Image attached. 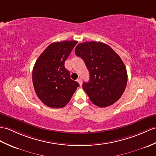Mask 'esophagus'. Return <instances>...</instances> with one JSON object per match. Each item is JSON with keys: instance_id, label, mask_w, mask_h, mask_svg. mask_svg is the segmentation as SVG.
<instances>
[{"instance_id": "esophagus-1", "label": "esophagus", "mask_w": 156, "mask_h": 156, "mask_svg": "<svg viewBox=\"0 0 156 156\" xmlns=\"http://www.w3.org/2000/svg\"><path fill=\"white\" fill-rule=\"evenodd\" d=\"M77 82L79 83L80 86H82V80H81L80 78H78V79L77 80Z\"/></svg>"}]
</instances>
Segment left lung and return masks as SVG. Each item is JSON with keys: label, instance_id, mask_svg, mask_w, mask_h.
Wrapping results in <instances>:
<instances>
[{"label": "left lung", "instance_id": "left-lung-1", "mask_svg": "<svg viewBox=\"0 0 156 156\" xmlns=\"http://www.w3.org/2000/svg\"><path fill=\"white\" fill-rule=\"evenodd\" d=\"M76 55L84 61L90 80L84 82L83 90L91 102L104 108L120 98L128 80L123 61L110 46L101 42H85L77 45Z\"/></svg>", "mask_w": 156, "mask_h": 156}]
</instances>
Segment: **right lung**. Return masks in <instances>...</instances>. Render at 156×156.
Wrapping results in <instances>:
<instances>
[{
	"instance_id": "add662e5",
	"label": "right lung",
	"mask_w": 156,
	"mask_h": 156,
	"mask_svg": "<svg viewBox=\"0 0 156 156\" xmlns=\"http://www.w3.org/2000/svg\"><path fill=\"white\" fill-rule=\"evenodd\" d=\"M77 41L53 42L40 55L32 70V82L38 98L53 108L64 107L80 86L70 78L64 62Z\"/></svg>"
}]
</instances>
